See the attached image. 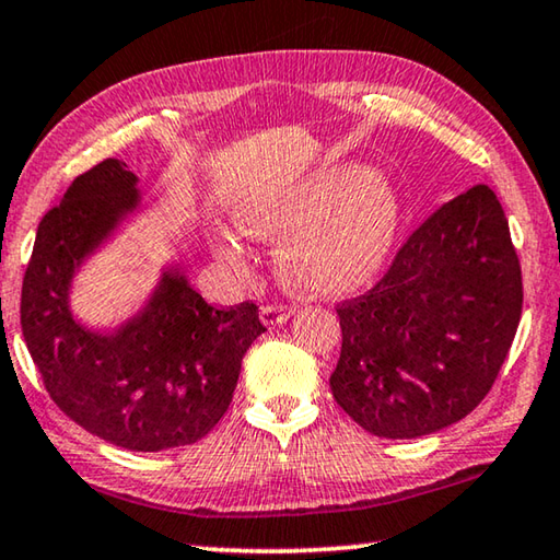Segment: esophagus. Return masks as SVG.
<instances>
[{
    "label": "esophagus",
    "instance_id": "obj_1",
    "mask_svg": "<svg viewBox=\"0 0 560 560\" xmlns=\"http://www.w3.org/2000/svg\"><path fill=\"white\" fill-rule=\"evenodd\" d=\"M259 316H261L264 326H281V324H287V320H289L291 311L287 306H264L259 311Z\"/></svg>",
    "mask_w": 560,
    "mask_h": 560
}]
</instances>
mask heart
I'll list each match as a JSON object with an SVG mask.
<instances>
[{
    "label": "heart",
    "instance_id": "b5f03b06",
    "mask_svg": "<svg viewBox=\"0 0 560 560\" xmlns=\"http://www.w3.org/2000/svg\"><path fill=\"white\" fill-rule=\"evenodd\" d=\"M234 217L249 240L281 242L277 269L289 289L340 296L383 269L402 207L387 175L360 163H328L246 197ZM212 249L232 271H252L249 249L234 234L214 232Z\"/></svg>",
    "mask_w": 560,
    "mask_h": 560
}]
</instances>
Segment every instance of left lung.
Returning <instances> with one entry per match:
<instances>
[{"label":"left lung","mask_w":560,"mask_h":560,"mask_svg":"<svg viewBox=\"0 0 560 560\" xmlns=\"http://www.w3.org/2000/svg\"><path fill=\"white\" fill-rule=\"evenodd\" d=\"M521 303L506 214L477 185L417 226L365 296L338 306L336 402L387 440L450 428L494 385Z\"/></svg>","instance_id":"8db88e82"}]
</instances>
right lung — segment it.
Wrapping results in <instances>:
<instances>
[{"mask_svg": "<svg viewBox=\"0 0 560 560\" xmlns=\"http://www.w3.org/2000/svg\"><path fill=\"white\" fill-rule=\"evenodd\" d=\"M138 210V177L116 158L73 179L36 230L22 334L66 417L116 447L160 452L222 420L242 358L267 328L249 301L210 306L179 267L160 271L145 306L113 334L83 326L71 311L75 273Z\"/></svg>", "mask_w": 560, "mask_h": 560, "instance_id": "right-lung-1", "label": "right lung"}]
</instances>
